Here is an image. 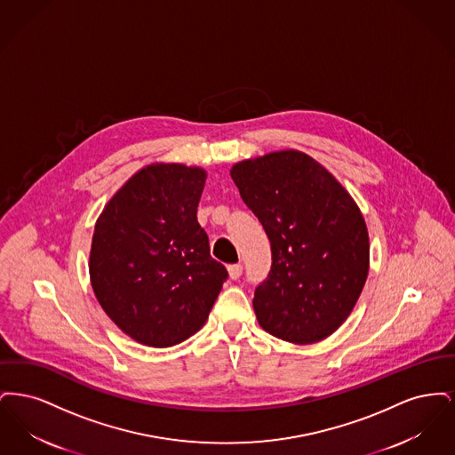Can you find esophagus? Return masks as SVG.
<instances>
[{"mask_svg":"<svg viewBox=\"0 0 455 455\" xmlns=\"http://www.w3.org/2000/svg\"><path fill=\"white\" fill-rule=\"evenodd\" d=\"M227 269H228V275H230L232 280H238V278H240V275H242V264H230Z\"/></svg>","mask_w":455,"mask_h":455,"instance_id":"34e87169","label":"esophagus"}]
</instances>
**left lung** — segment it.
Masks as SVG:
<instances>
[{
    "label": "left lung",
    "instance_id": "1",
    "mask_svg": "<svg viewBox=\"0 0 455 455\" xmlns=\"http://www.w3.org/2000/svg\"><path fill=\"white\" fill-rule=\"evenodd\" d=\"M230 175L271 242L273 264L254 291L269 334L312 345L343 324L368 276L363 215L336 177L297 150L238 162Z\"/></svg>",
    "mask_w": 455,
    "mask_h": 455
}]
</instances>
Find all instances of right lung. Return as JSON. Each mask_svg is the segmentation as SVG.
Instances as JSON below:
<instances>
[{
  "label": "right lung",
  "mask_w": 455,
  "mask_h": 455,
  "mask_svg": "<svg viewBox=\"0 0 455 455\" xmlns=\"http://www.w3.org/2000/svg\"><path fill=\"white\" fill-rule=\"evenodd\" d=\"M204 182L201 167L147 165L95 223L93 293L112 323L141 345L169 347L191 338L228 278L196 217Z\"/></svg>",
  "instance_id": "right-lung-1"
}]
</instances>
